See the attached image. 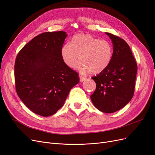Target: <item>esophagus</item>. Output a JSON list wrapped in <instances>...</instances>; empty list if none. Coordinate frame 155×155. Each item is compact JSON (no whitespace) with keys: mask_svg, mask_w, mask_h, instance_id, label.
I'll return each mask as SVG.
<instances>
[{"mask_svg":"<svg viewBox=\"0 0 155 155\" xmlns=\"http://www.w3.org/2000/svg\"><path fill=\"white\" fill-rule=\"evenodd\" d=\"M79 78H80V81H81V82L83 81H85L86 79L85 77H83L82 76H79Z\"/></svg>","mask_w":155,"mask_h":155,"instance_id":"obj_1","label":"esophagus"}]
</instances>
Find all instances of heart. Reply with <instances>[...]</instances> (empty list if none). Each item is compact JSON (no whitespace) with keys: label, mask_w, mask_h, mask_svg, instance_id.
<instances>
[{"label":"heart","mask_w":155,"mask_h":155,"mask_svg":"<svg viewBox=\"0 0 155 155\" xmlns=\"http://www.w3.org/2000/svg\"><path fill=\"white\" fill-rule=\"evenodd\" d=\"M112 55L113 49L110 42L100 40L88 34L75 35L70 43L64 45L61 50V56L64 64L73 68L79 59L80 61L77 67L83 74L102 72L109 67Z\"/></svg>","instance_id":"heart-1"}]
</instances>
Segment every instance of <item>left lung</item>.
I'll use <instances>...</instances> for the list:
<instances>
[{"label":"left lung","instance_id":"8db88e82","mask_svg":"<svg viewBox=\"0 0 155 155\" xmlns=\"http://www.w3.org/2000/svg\"><path fill=\"white\" fill-rule=\"evenodd\" d=\"M113 44V55L105 70L92 77L96 88L91 96L97 109L112 113L125 107L134 95L137 64L128 44L120 37L105 32Z\"/></svg>","mask_w":155,"mask_h":155}]
</instances>
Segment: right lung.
Returning <instances> with one entry per match:
<instances>
[{
  "label": "right lung",
  "mask_w": 155,
  "mask_h": 155,
  "mask_svg": "<svg viewBox=\"0 0 155 155\" xmlns=\"http://www.w3.org/2000/svg\"><path fill=\"white\" fill-rule=\"evenodd\" d=\"M67 36L63 31L43 33L28 42L16 57L17 94L30 110L42 116H51L60 109L79 81L78 74L61 56Z\"/></svg>",
  "instance_id": "add662e5"
}]
</instances>
